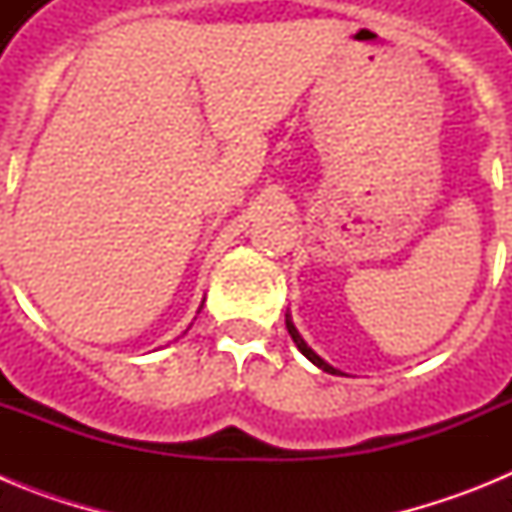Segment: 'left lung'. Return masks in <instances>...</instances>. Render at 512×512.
I'll return each mask as SVG.
<instances>
[{
  "label": "left lung",
  "instance_id": "1",
  "mask_svg": "<svg viewBox=\"0 0 512 512\" xmlns=\"http://www.w3.org/2000/svg\"><path fill=\"white\" fill-rule=\"evenodd\" d=\"M287 330H289V336H292V341H295V346L300 348V351H302V356H307V359H310L312 364L318 366V369H323V372H328V374H341V372H338V369H333V366H330L328 361L320 359V356L315 354V351H312V348L307 346L305 341H302V336H300V333H297L295 323H292V320H289V315H287Z\"/></svg>",
  "mask_w": 512,
  "mask_h": 512
}]
</instances>
